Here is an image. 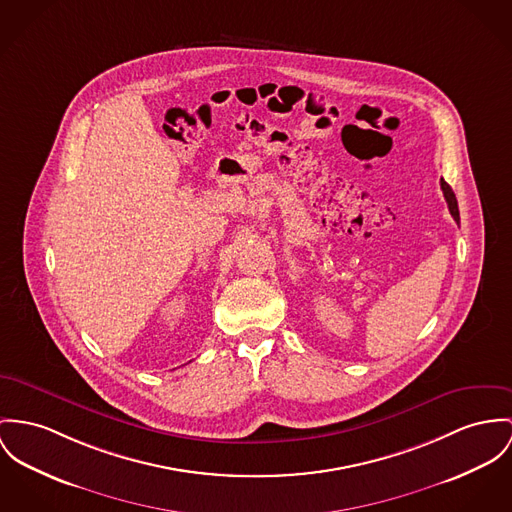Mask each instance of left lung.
<instances>
[{
  "instance_id": "8db88e82",
  "label": "left lung",
  "mask_w": 512,
  "mask_h": 512,
  "mask_svg": "<svg viewBox=\"0 0 512 512\" xmlns=\"http://www.w3.org/2000/svg\"><path fill=\"white\" fill-rule=\"evenodd\" d=\"M440 189H442V193H444V198H446V202H448V210H450V214H452V218L460 224V212H458V200H456V195H454V191H452V187L444 181V179H440Z\"/></svg>"
}]
</instances>
